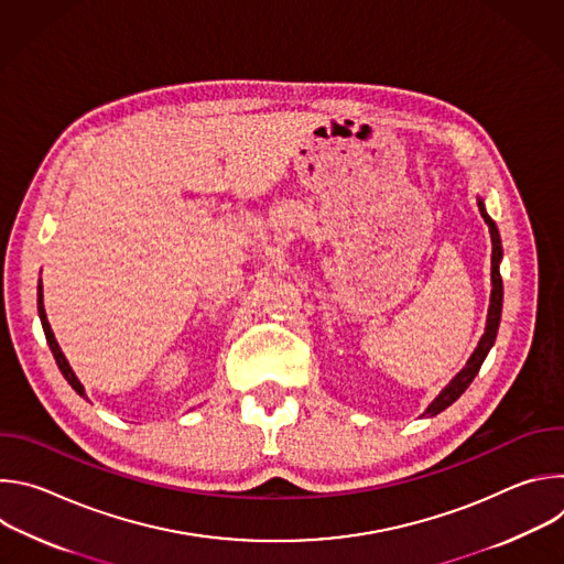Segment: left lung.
<instances>
[{
  "label": "left lung",
  "instance_id": "8db88e82",
  "mask_svg": "<svg viewBox=\"0 0 564 564\" xmlns=\"http://www.w3.org/2000/svg\"><path fill=\"white\" fill-rule=\"evenodd\" d=\"M477 207H479L481 218H485V223L489 225L491 246H494V252H491V301H489V314H487L485 335L479 337V344H477V348L473 350V355L468 357L466 366L440 390V394L426 406V411L422 413V417H435V415H440L442 411H446V409L453 404V401L459 399V394L470 386V381H473L475 375L479 372L481 364H485V359H487V355H489V350L494 348L496 337H498L500 316H502V296H505V292H502V276H500L502 240H500L498 225H496V220L489 216L487 205H485V198H481V196H477Z\"/></svg>",
  "mask_w": 564,
  "mask_h": 564
}]
</instances>
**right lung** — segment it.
<instances>
[{
	"mask_svg": "<svg viewBox=\"0 0 564 564\" xmlns=\"http://www.w3.org/2000/svg\"><path fill=\"white\" fill-rule=\"evenodd\" d=\"M37 314H40V321H42V328H44V335H46L48 348H51V352H53V357H55V361H57V368H59V372L64 375V379L70 383V388H73V390H75L79 397L89 399V397H87V392H85V386L79 383V379L75 377L73 368L68 366V361H66V357H64V352H62V348H59V344L55 341V335H53V330H51V324H48V318H46V310H44V292H42V279H40V283H37Z\"/></svg>",
	"mask_w": 564,
	"mask_h": 564,
	"instance_id": "1",
	"label": "right lung"
}]
</instances>
